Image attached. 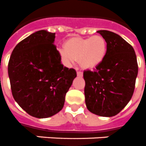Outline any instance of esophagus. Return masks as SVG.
<instances>
[{
    "label": "esophagus",
    "mask_w": 146,
    "mask_h": 146,
    "mask_svg": "<svg viewBox=\"0 0 146 146\" xmlns=\"http://www.w3.org/2000/svg\"><path fill=\"white\" fill-rule=\"evenodd\" d=\"M83 75V73L82 71H79V69H77V76L79 77H82Z\"/></svg>",
    "instance_id": "obj_1"
}]
</instances>
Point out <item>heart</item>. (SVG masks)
<instances>
[{
    "instance_id": "heart-1",
    "label": "heart",
    "mask_w": 146,
    "mask_h": 146,
    "mask_svg": "<svg viewBox=\"0 0 146 146\" xmlns=\"http://www.w3.org/2000/svg\"><path fill=\"white\" fill-rule=\"evenodd\" d=\"M60 49L59 54L64 63L71 65L79 60L83 68L94 69L101 64L108 52L107 41L101 35L93 37L72 38Z\"/></svg>"
}]
</instances>
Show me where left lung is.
<instances>
[{
    "instance_id": "1",
    "label": "left lung",
    "mask_w": 146,
    "mask_h": 146,
    "mask_svg": "<svg viewBox=\"0 0 146 146\" xmlns=\"http://www.w3.org/2000/svg\"><path fill=\"white\" fill-rule=\"evenodd\" d=\"M97 33L106 40L108 52L96 70H84L87 108L101 117H113L129 102L138 73L133 46L117 34L108 30Z\"/></svg>"
}]
</instances>
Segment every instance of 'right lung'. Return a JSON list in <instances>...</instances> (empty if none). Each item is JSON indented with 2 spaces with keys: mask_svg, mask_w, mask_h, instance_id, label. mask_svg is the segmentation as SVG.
Segmentation results:
<instances>
[{
  "mask_svg": "<svg viewBox=\"0 0 146 146\" xmlns=\"http://www.w3.org/2000/svg\"><path fill=\"white\" fill-rule=\"evenodd\" d=\"M56 33H34L18 43L8 64L14 100L32 117L47 118L63 108L76 71L64 67L54 43Z\"/></svg>",
  "mask_w": 146,
  "mask_h": 146,
  "instance_id": "1",
  "label": "right lung"
}]
</instances>
